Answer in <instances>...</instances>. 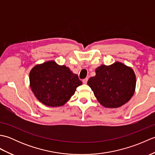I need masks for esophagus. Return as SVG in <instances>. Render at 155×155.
Masks as SVG:
<instances>
[{
  "mask_svg": "<svg viewBox=\"0 0 155 155\" xmlns=\"http://www.w3.org/2000/svg\"><path fill=\"white\" fill-rule=\"evenodd\" d=\"M88 78H84V79L83 80V83L84 84H87V81H88Z\"/></svg>",
  "mask_w": 155,
  "mask_h": 155,
  "instance_id": "esophagus-1",
  "label": "esophagus"
}]
</instances>
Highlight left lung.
Here are the masks:
<instances>
[{"label":"left lung","mask_w":155,"mask_h":155,"mask_svg":"<svg viewBox=\"0 0 155 155\" xmlns=\"http://www.w3.org/2000/svg\"><path fill=\"white\" fill-rule=\"evenodd\" d=\"M96 75L87 84L95 97L103 107L118 108L127 103L133 96L136 76L133 70L119 62L96 68Z\"/></svg>","instance_id":"obj_1"}]
</instances>
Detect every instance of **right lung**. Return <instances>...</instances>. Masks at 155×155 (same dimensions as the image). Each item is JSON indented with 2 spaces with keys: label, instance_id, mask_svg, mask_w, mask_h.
I'll use <instances>...</instances> for the list:
<instances>
[{
  "label": "right lung",
  "instance_id": "right-lung-1",
  "mask_svg": "<svg viewBox=\"0 0 155 155\" xmlns=\"http://www.w3.org/2000/svg\"><path fill=\"white\" fill-rule=\"evenodd\" d=\"M29 80L31 90L37 99L52 107L64 105L83 84L78 75L72 73L68 67L52 61L32 68Z\"/></svg>",
  "mask_w": 155,
  "mask_h": 155
}]
</instances>
